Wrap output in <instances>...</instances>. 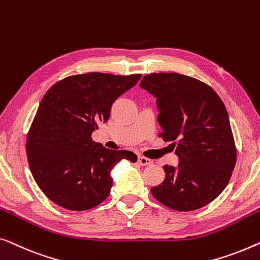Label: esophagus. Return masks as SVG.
<instances>
[{
  "instance_id": "1",
  "label": "esophagus",
  "mask_w": 260,
  "mask_h": 260,
  "mask_svg": "<svg viewBox=\"0 0 260 260\" xmlns=\"http://www.w3.org/2000/svg\"><path fill=\"white\" fill-rule=\"evenodd\" d=\"M138 164H139V165H141V166H147V165H151L152 160L148 159V158H145V156H139Z\"/></svg>"
}]
</instances>
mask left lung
Masks as SVG:
<instances>
[{"mask_svg":"<svg viewBox=\"0 0 260 260\" xmlns=\"http://www.w3.org/2000/svg\"><path fill=\"white\" fill-rule=\"evenodd\" d=\"M140 87L156 99L161 138L173 141L178 166H164L165 179L151 188L158 202L175 211H193L228 186L237 151L225 105L199 80L178 73L148 74Z\"/></svg>","mask_w":260,"mask_h":260,"instance_id":"left-lung-1","label":"left lung"}]
</instances>
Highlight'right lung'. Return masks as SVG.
Listing matches in <instances>:
<instances>
[{
  "mask_svg": "<svg viewBox=\"0 0 260 260\" xmlns=\"http://www.w3.org/2000/svg\"><path fill=\"white\" fill-rule=\"evenodd\" d=\"M140 78L73 75L42 98L25 147L32 177L53 203L71 211L98 206L111 193L116 164L122 159L137 161L133 152L108 149L93 141L92 133L108 121L114 101Z\"/></svg>",
  "mask_w": 260,
  "mask_h": 260,
  "instance_id": "add662e5",
  "label": "right lung"
}]
</instances>
